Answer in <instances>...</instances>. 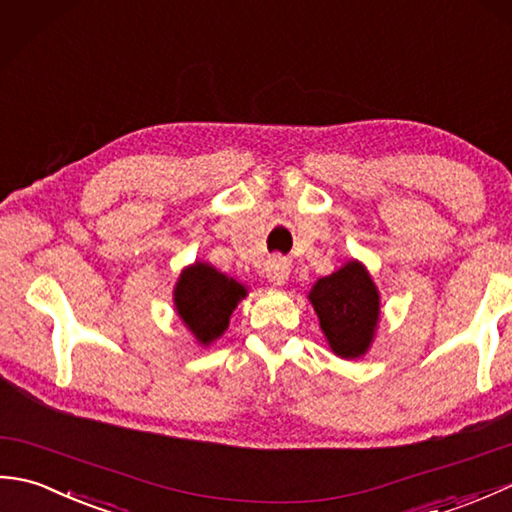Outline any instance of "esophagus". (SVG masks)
<instances>
[{"label": "esophagus", "mask_w": 512, "mask_h": 512, "mask_svg": "<svg viewBox=\"0 0 512 512\" xmlns=\"http://www.w3.org/2000/svg\"><path fill=\"white\" fill-rule=\"evenodd\" d=\"M266 277L273 286H284L290 277V262L286 257L275 255L266 262Z\"/></svg>", "instance_id": "34e87169"}]
</instances>
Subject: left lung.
Returning a JSON list of instances; mask_svg holds the SVG:
<instances>
[{
    "mask_svg": "<svg viewBox=\"0 0 512 512\" xmlns=\"http://www.w3.org/2000/svg\"><path fill=\"white\" fill-rule=\"evenodd\" d=\"M308 299L336 356L358 358L369 350L380 319V297L361 262L352 259L336 273L321 277Z\"/></svg>",
    "mask_w": 512,
    "mask_h": 512,
    "instance_id": "8db88e82",
    "label": "left lung"
}]
</instances>
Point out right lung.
I'll return each instance as SVG.
<instances>
[{
  "label": "right lung",
  "mask_w": 512,
  "mask_h": 512,
  "mask_svg": "<svg viewBox=\"0 0 512 512\" xmlns=\"http://www.w3.org/2000/svg\"><path fill=\"white\" fill-rule=\"evenodd\" d=\"M246 295V286L233 277H226L209 264L195 262L180 273L173 288V306L195 341L209 345L226 332L228 319Z\"/></svg>",
  "instance_id": "right-lung-1"
}]
</instances>
